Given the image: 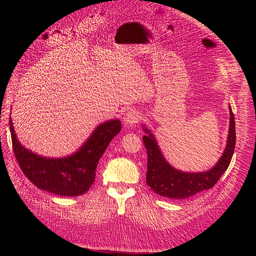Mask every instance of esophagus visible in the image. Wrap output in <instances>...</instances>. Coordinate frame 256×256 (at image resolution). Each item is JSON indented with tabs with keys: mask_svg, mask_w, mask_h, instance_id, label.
<instances>
[{
	"mask_svg": "<svg viewBox=\"0 0 256 256\" xmlns=\"http://www.w3.org/2000/svg\"><path fill=\"white\" fill-rule=\"evenodd\" d=\"M141 119V115L138 111H135V110H130L128 111V113H126L124 117V124L126 126H134L139 122V120Z\"/></svg>",
	"mask_w": 256,
	"mask_h": 256,
	"instance_id": "esophagus-1",
	"label": "esophagus"
}]
</instances>
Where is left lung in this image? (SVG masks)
<instances>
[{
  "label": "left lung",
  "mask_w": 256,
  "mask_h": 256,
  "mask_svg": "<svg viewBox=\"0 0 256 256\" xmlns=\"http://www.w3.org/2000/svg\"><path fill=\"white\" fill-rule=\"evenodd\" d=\"M230 132L222 156L212 169L196 173L184 172L173 168L160 152L150 130L143 126V130L147 134L142 138L147 150L146 184L150 189L160 196L171 199H186L199 192L212 189L230 166L234 152L236 126L230 106Z\"/></svg>",
  "instance_id": "8db88e82"
}]
</instances>
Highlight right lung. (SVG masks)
Masks as SVG:
<instances>
[{"label":"right lung","instance_id":"obj_1","mask_svg":"<svg viewBox=\"0 0 256 256\" xmlns=\"http://www.w3.org/2000/svg\"><path fill=\"white\" fill-rule=\"evenodd\" d=\"M12 147L22 173L39 189L58 196L85 194L96 180L98 163L108 145L121 130L118 119L100 124L80 148L65 158H46L24 147L9 118Z\"/></svg>","mask_w":256,"mask_h":256}]
</instances>
